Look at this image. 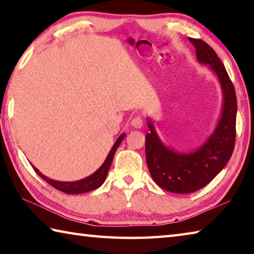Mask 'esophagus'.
<instances>
[{
    "label": "esophagus",
    "mask_w": 254,
    "mask_h": 254,
    "mask_svg": "<svg viewBox=\"0 0 254 254\" xmlns=\"http://www.w3.org/2000/svg\"><path fill=\"white\" fill-rule=\"evenodd\" d=\"M131 126H132L133 127H135V128H141L142 126H143L142 118H140V117L133 118L132 120H131Z\"/></svg>",
    "instance_id": "34e87169"
}]
</instances>
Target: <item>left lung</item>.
Listing matches in <instances>:
<instances>
[{"instance_id": "obj_1", "label": "left lung", "mask_w": 254, "mask_h": 254, "mask_svg": "<svg viewBox=\"0 0 254 254\" xmlns=\"http://www.w3.org/2000/svg\"><path fill=\"white\" fill-rule=\"evenodd\" d=\"M200 64H209L219 79L223 107L219 122L209 138L190 153H178L164 144L147 120L150 133L145 136V155L148 171L158 186L176 193L196 191L209 184L232 155L236 143L237 97L233 83L216 52L201 39L190 38Z\"/></svg>"}]
</instances>
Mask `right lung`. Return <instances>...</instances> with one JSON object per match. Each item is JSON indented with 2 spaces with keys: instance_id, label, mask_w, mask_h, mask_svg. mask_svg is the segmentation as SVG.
<instances>
[{
  "instance_id": "add662e5",
  "label": "right lung",
  "mask_w": 254,
  "mask_h": 254,
  "mask_svg": "<svg viewBox=\"0 0 254 254\" xmlns=\"http://www.w3.org/2000/svg\"><path fill=\"white\" fill-rule=\"evenodd\" d=\"M126 136V134H121L120 136H119L118 140L114 143V145L112 146L110 153L108 154V156L106 158V161L103 162L102 165L98 168V170L94 172L92 175L88 176L86 178H83V180L80 181H77V182H58V181H54L51 180V178L46 177L45 175L39 172L36 167L33 166L34 171L37 173V175L41 176L43 180L48 183L49 185L53 186L54 188H56V190H61L63 192H66V193H83V192H88V191H91L93 190H97L98 187H100L102 184L104 183L108 175V172H109V168L111 166V163L113 160V156L114 154H116L117 148L120 145V143L122 142V140Z\"/></svg>"
}]
</instances>
